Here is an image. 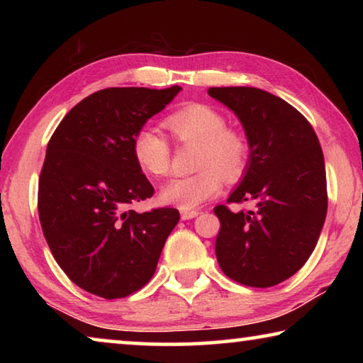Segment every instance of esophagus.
Masks as SVG:
<instances>
[{
  "label": "esophagus",
  "mask_w": 363,
  "mask_h": 363,
  "mask_svg": "<svg viewBox=\"0 0 363 363\" xmlns=\"http://www.w3.org/2000/svg\"><path fill=\"white\" fill-rule=\"evenodd\" d=\"M200 214V211H196V210H182L181 211V218L184 219V220H187V219H194V218H196Z\"/></svg>",
  "instance_id": "34e87169"
}]
</instances>
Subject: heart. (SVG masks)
<instances>
[{
	"mask_svg": "<svg viewBox=\"0 0 363 363\" xmlns=\"http://www.w3.org/2000/svg\"><path fill=\"white\" fill-rule=\"evenodd\" d=\"M171 136L179 144H199L195 174L174 177L162 189V201L179 210H192L213 199L225 181H237L248 168L251 147L240 130L227 126L225 115L203 102H190L164 120ZM133 157L152 177L169 173L171 147L153 128H140L133 138Z\"/></svg>",
	"mask_w": 363,
	"mask_h": 363,
	"instance_id": "obj_1",
	"label": "heart"
}]
</instances>
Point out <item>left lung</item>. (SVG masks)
Returning <instances> with one entry per match:
<instances>
[{"label":"left lung","mask_w":363,"mask_h":363,"mask_svg":"<svg viewBox=\"0 0 363 363\" xmlns=\"http://www.w3.org/2000/svg\"><path fill=\"white\" fill-rule=\"evenodd\" d=\"M242 121L251 155L227 203L256 205L233 213L214 208L220 229L216 257L238 284L267 288L290 279L314 251L327 216V174L311 123L267 91L248 86L208 89Z\"/></svg>","instance_id":"8db88e82"}]
</instances>
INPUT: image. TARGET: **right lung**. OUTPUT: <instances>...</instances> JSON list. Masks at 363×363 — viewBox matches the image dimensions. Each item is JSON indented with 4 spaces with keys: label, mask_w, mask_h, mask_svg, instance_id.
Masks as SVG:
<instances>
[{
    "label": "right lung",
    "mask_w": 363,
    "mask_h": 363,
    "mask_svg": "<svg viewBox=\"0 0 363 363\" xmlns=\"http://www.w3.org/2000/svg\"><path fill=\"white\" fill-rule=\"evenodd\" d=\"M179 91L101 89L78 102L49 139L38 182L41 229L60 269L84 291L125 298L155 274L179 211L130 210L153 195L131 145Z\"/></svg>",
    "instance_id": "1"
}]
</instances>
